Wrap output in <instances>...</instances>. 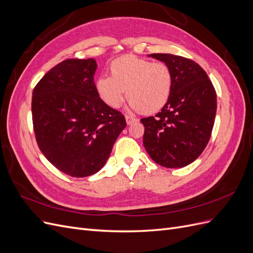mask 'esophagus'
Returning <instances> with one entry per match:
<instances>
[{"instance_id":"34e87169","label":"esophagus","mask_w":253,"mask_h":253,"mask_svg":"<svg viewBox=\"0 0 253 253\" xmlns=\"http://www.w3.org/2000/svg\"><path fill=\"white\" fill-rule=\"evenodd\" d=\"M126 124L127 125H132V124H134V122L138 121V119H137V118L132 117V116H128V115H126Z\"/></svg>"}]
</instances>
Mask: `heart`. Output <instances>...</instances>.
Masks as SVG:
<instances>
[{"label":"heart","instance_id":"obj_1","mask_svg":"<svg viewBox=\"0 0 253 253\" xmlns=\"http://www.w3.org/2000/svg\"><path fill=\"white\" fill-rule=\"evenodd\" d=\"M110 77L96 81V90L101 100L118 109L126 96L133 111L153 114L162 110L172 90V73L164 62L132 55L122 56L110 64Z\"/></svg>","mask_w":253,"mask_h":253}]
</instances>
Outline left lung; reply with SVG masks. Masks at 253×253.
Listing matches in <instances>:
<instances>
[{
	"label": "left lung",
	"mask_w": 253,
	"mask_h": 253,
	"mask_svg": "<svg viewBox=\"0 0 253 253\" xmlns=\"http://www.w3.org/2000/svg\"><path fill=\"white\" fill-rule=\"evenodd\" d=\"M172 73L169 100L155 116L142 118L143 145L150 157L165 168L193 163L208 144L216 114V91L208 75L193 60L152 53Z\"/></svg>",
	"instance_id": "1"
}]
</instances>
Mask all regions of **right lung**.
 I'll return each instance as SVG.
<instances>
[{
  "mask_svg": "<svg viewBox=\"0 0 253 253\" xmlns=\"http://www.w3.org/2000/svg\"><path fill=\"white\" fill-rule=\"evenodd\" d=\"M96 70L94 59H67L45 74L33 91L38 147L53 167L72 177L100 170L126 126L125 115L98 96Z\"/></svg>",
  "mask_w": 253,
  "mask_h": 253,
  "instance_id": "add662e5",
  "label": "right lung"
}]
</instances>
